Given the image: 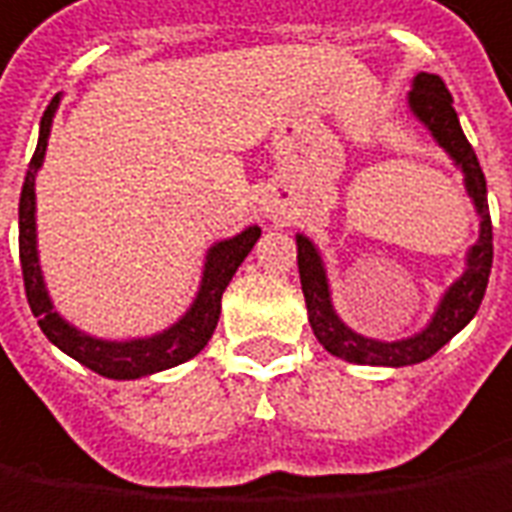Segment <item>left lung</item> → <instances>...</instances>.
<instances>
[{"instance_id":"obj_1","label":"left lung","mask_w":512,"mask_h":512,"mask_svg":"<svg viewBox=\"0 0 512 512\" xmlns=\"http://www.w3.org/2000/svg\"><path fill=\"white\" fill-rule=\"evenodd\" d=\"M408 106H411L414 118L425 123V129L434 135V140L454 157L456 166L462 168L468 197L479 214V242L468 253V267H465L462 279L454 281L451 290L442 296L440 307L423 332L403 338V341H375V338H363L358 332H352L338 318V312L332 310L321 256L310 239L298 233V276H301V290H304V301H307V312H310L312 332L329 355L344 358L349 363H360V366H411V363H423L434 352H440L459 329L471 324V318L485 298L490 267H493L488 183H485V174H482L473 146L459 126L451 92L442 84L440 75L420 72L408 92Z\"/></svg>"}]
</instances>
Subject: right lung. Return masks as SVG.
<instances>
[{
	"label": "right lung",
	"instance_id": "right-lung-1",
	"mask_svg": "<svg viewBox=\"0 0 512 512\" xmlns=\"http://www.w3.org/2000/svg\"><path fill=\"white\" fill-rule=\"evenodd\" d=\"M56 106L58 95L41 118L39 146L27 166L22 197H19V259H22L24 293H27L30 310L39 318L41 332L61 352H67L70 358L84 363L87 369L112 377V380H135V377L154 375V372H163V369L191 360L211 341L219 312H222V293L231 284L239 264L245 262V256L253 250L256 239L262 236V228L253 225L233 239L216 242L214 248L208 250L200 293L194 298L191 310L166 332L152 335V338H137V341H101V338H92L87 332L70 327L50 304L44 279H41L39 250H36V171L47 152V137H50V123L56 115Z\"/></svg>",
	"mask_w": 512,
	"mask_h": 512
}]
</instances>
